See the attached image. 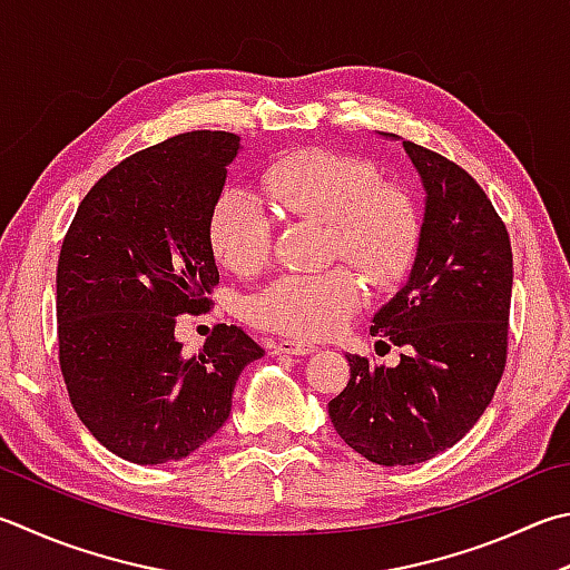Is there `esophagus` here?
I'll use <instances>...</instances> for the list:
<instances>
[{"instance_id": "34e87169", "label": "esophagus", "mask_w": 570, "mask_h": 570, "mask_svg": "<svg viewBox=\"0 0 570 570\" xmlns=\"http://www.w3.org/2000/svg\"><path fill=\"white\" fill-rule=\"evenodd\" d=\"M271 354H313L315 347L313 345H305V342H297V340H277L271 342Z\"/></svg>"}]
</instances>
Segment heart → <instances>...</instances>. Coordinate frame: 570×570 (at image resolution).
<instances>
[{
  "instance_id": "b5f03b06",
  "label": "heart",
  "mask_w": 570,
  "mask_h": 570,
  "mask_svg": "<svg viewBox=\"0 0 570 570\" xmlns=\"http://www.w3.org/2000/svg\"><path fill=\"white\" fill-rule=\"evenodd\" d=\"M380 178L370 158L299 148L265 170L263 186L285 218L327 223L330 255H342L374 289L390 293L404 283L416 261L422 216L410 193L380 184ZM208 243L228 271H263L275 245L271 213L253 193L223 188L208 213ZM362 299L360 277L335 265L322 273L277 277L245 303V317L277 335L322 340L345 327Z\"/></svg>"
}]
</instances>
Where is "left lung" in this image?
<instances>
[{
	"label": "left lung",
	"instance_id": "1",
	"mask_svg": "<svg viewBox=\"0 0 570 570\" xmlns=\"http://www.w3.org/2000/svg\"><path fill=\"white\" fill-rule=\"evenodd\" d=\"M404 151L426 188L422 243L410 283L370 327L402 347L400 364L347 354L350 382L327 404L345 444L382 466L419 464L454 446L484 414L509 354L507 225L454 160L412 141Z\"/></svg>",
	"mask_w": 570,
	"mask_h": 570
}]
</instances>
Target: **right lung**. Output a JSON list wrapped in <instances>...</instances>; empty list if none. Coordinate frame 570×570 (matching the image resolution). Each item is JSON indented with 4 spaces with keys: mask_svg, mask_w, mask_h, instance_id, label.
Wrapping results in <instances>:
<instances>
[{
    "mask_svg": "<svg viewBox=\"0 0 570 570\" xmlns=\"http://www.w3.org/2000/svg\"><path fill=\"white\" fill-rule=\"evenodd\" d=\"M240 138L170 136L124 158L86 193L57 267L59 367L73 412L109 452L166 464L208 442L230 414L233 386L265 350L216 325L196 354L178 315L213 307L220 275L208 213Z\"/></svg>",
    "mask_w": 570,
    "mask_h": 570,
    "instance_id": "add662e5",
    "label": "right lung"
}]
</instances>
